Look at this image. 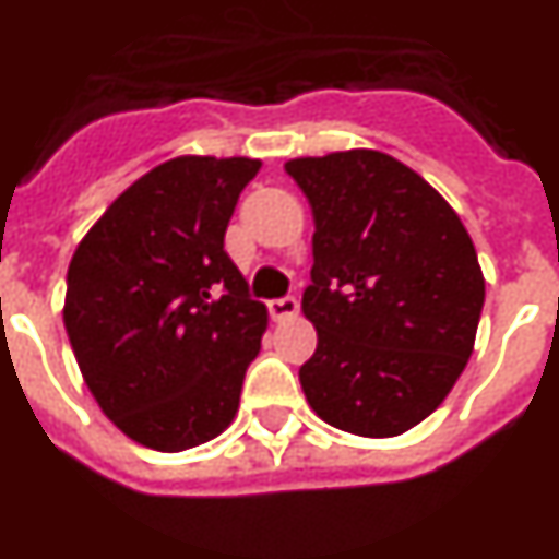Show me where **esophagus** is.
<instances>
[{
	"label": "esophagus",
	"mask_w": 559,
	"mask_h": 559,
	"mask_svg": "<svg viewBox=\"0 0 559 559\" xmlns=\"http://www.w3.org/2000/svg\"><path fill=\"white\" fill-rule=\"evenodd\" d=\"M272 321H289V318L298 316V298L295 295H284V298H275V301L266 304Z\"/></svg>",
	"instance_id": "1"
}]
</instances>
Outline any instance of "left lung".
Segmentation results:
<instances>
[{
	"instance_id": "8db88e82",
	"label": "left lung",
	"mask_w": 559,
	"mask_h": 559,
	"mask_svg": "<svg viewBox=\"0 0 559 559\" xmlns=\"http://www.w3.org/2000/svg\"><path fill=\"white\" fill-rule=\"evenodd\" d=\"M316 236L301 309L318 349L298 372L321 420L395 438L438 409L466 369L486 284L443 195L397 158L349 150L293 158Z\"/></svg>"
}]
</instances>
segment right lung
I'll use <instances>...</instances> for the list:
<instances>
[{
    "instance_id": "1",
    "label": "right lung",
    "mask_w": 559,
    "mask_h": 559,
    "mask_svg": "<svg viewBox=\"0 0 559 559\" xmlns=\"http://www.w3.org/2000/svg\"><path fill=\"white\" fill-rule=\"evenodd\" d=\"M261 162L181 156L112 201L73 252L64 330L112 424L156 452H185L236 417L266 307L224 250Z\"/></svg>"
}]
</instances>
